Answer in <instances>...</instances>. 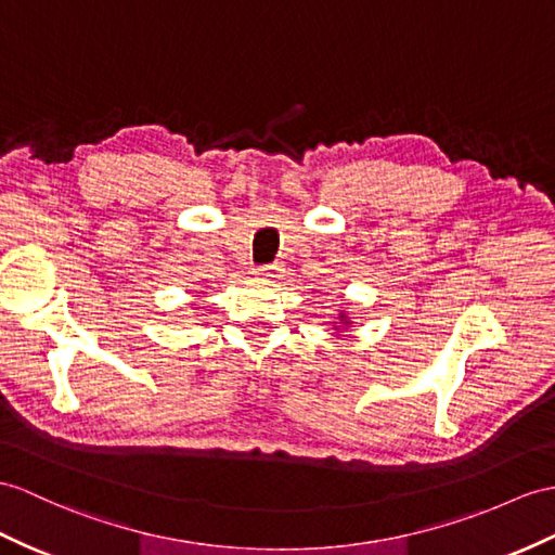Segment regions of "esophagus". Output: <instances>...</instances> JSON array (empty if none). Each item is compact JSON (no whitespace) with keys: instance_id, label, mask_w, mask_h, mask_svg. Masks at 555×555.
Returning a JSON list of instances; mask_svg holds the SVG:
<instances>
[{"instance_id":"1","label":"esophagus","mask_w":555,"mask_h":555,"mask_svg":"<svg viewBox=\"0 0 555 555\" xmlns=\"http://www.w3.org/2000/svg\"><path fill=\"white\" fill-rule=\"evenodd\" d=\"M254 273H256V278H259V280H275L282 273V266H278V263L259 266V268L254 270Z\"/></svg>"}]
</instances>
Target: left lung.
I'll return each mask as SVG.
<instances>
[{
	"label": "left lung",
	"mask_w": 555,
	"mask_h": 555,
	"mask_svg": "<svg viewBox=\"0 0 555 555\" xmlns=\"http://www.w3.org/2000/svg\"><path fill=\"white\" fill-rule=\"evenodd\" d=\"M339 320H341V322H339V324H334V327H348V324H350V322H348V318H346V313H339Z\"/></svg>",
	"instance_id": "8db88e82"
}]
</instances>
